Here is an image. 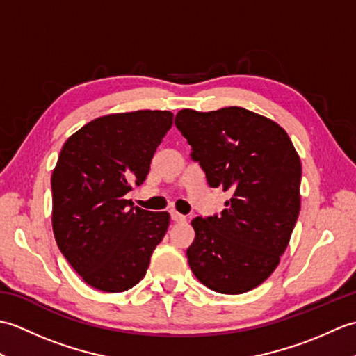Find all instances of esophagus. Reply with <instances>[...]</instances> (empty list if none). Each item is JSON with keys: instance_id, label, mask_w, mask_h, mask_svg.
Here are the masks:
<instances>
[{"instance_id": "esophagus-1", "label": "esophagus", "mask_w": 356, "mask_h": 356, "mask_svg": "<svg viewBox=\"0 0 356 356\" xmlns=\"http://www.w3.org/2000/svg\"><path fill=\"white\" fill-rule=\"evenodd\" d=\"M170 214H171V218H172L174 222H185V220H186V217L182 216L180 213H177L176 209H171Z\"/></svg>"}]
</instances>
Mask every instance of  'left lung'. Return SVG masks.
Instances as JSON below:
<instances>
[{
  "mask_svg": "<svg viewBox=\"0 0 356 356\" xmlns=\"http://www.w3.org/2000/svg\"><path fill=\"white\" fill-rule=\"evenodd\" d=\"M176 127L211 188L231 194L220 216L195 217L188 263L211 291L237 295L261 284L280 263L298 218L301 162L274 120L241 107L180 110Z\"/></svg>",
  "mask_w": 356,
  "mask_h": 356,
  "instance_id": "left-lung-1",
  "label": "left lung"
}]
</instances>
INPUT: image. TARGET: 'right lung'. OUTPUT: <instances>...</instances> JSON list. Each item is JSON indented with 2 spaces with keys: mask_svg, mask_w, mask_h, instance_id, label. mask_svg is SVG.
Returning <instances> with one entry per match:
<instances>
[{
  "mask_svg": "<svg viewBox=\"0 0 356 356\" xmlns=\"http://www.w3.org/2000/svg\"><path fill=\"white\" fill-rule=\"evenodd\" d=\"M166 110L111 113L73 133L51 172V226L59 251L87 284L124 292L145 277L170 214L133 207L124 195L140 185L172 125Z\"/></svg>",
  "mask_w": 356,
  "mask_h": 356,
  "instance_id": "obj_1",
  "label": "right lung"
}]
</instances>
